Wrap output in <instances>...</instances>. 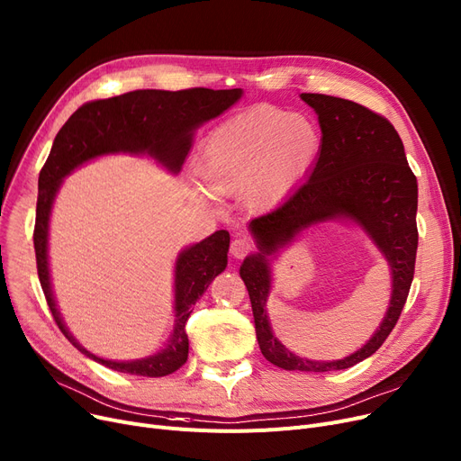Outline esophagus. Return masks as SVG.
<instances>
[{
	"label": "esophagus",
	"mask_w": 461,
	"mask_h": 461,
	"mask_svg": "<svg viewBox=\"0 0 461 461\" xmlns=\"http://www.w3.org/2000/svg\"><path fill=\"white\" fill-rule=\"evenodd\" d=\"M230 252L233 258L237 259H243L245 256H249L250 252H254V245L250 243V240L247 237H237L231 240V247H230Z\"/></svg>",
	"instance_id": "34e87169"
}]
</instances>
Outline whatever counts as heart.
I'll return each mask as SVG.
<instances>
[{"label":"heart","mask_w":461,"mask_h":461,"mask_svg":"<svg viewBox=\"0 0 461 461\" xmlns=\"http://www.w3.org/2000/svg\"><path fill=\"white\" fill-rule=\"evenodd\" d=\"M318 151L320 132L308 117L261 104L207 134L196 172L212 194L240 192L250 211H267L308 172Z\"/></svg>","instance_id":"b5f03b06"}]
</instances>
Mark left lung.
Wrapping results in <instances>:
<instances>
[{
	"instance_id": "1",
	"label": "left lung",
	"mask_w": 461,
	"mask_h": 461,
	"mask_svg": "<svg viewBox=\"0 0 461 461\" xmlns=\"http://www.w3.org/2000/svg\"><path fill=\"white\" fill-rule=\"evenodd\" d=\"M301 99L320 119L318 160L282 207L250 222L259 252L249 256L239 273L249 289L258 344L265 358L284 370H346L374 355L400 320L415 275L419 186L389 119L330 95L303 93ZM340 215L365 229L390 261L393 294L387 316L365 347L340 361L320 363L292 354L272 334L267 316L268 258L306 227Z\"/></svg>"
}]
</instances>
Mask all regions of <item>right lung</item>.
<instances>
[{
    "instance_id": "right-lung-1",
    "label": "right lung",
    "mask_w": 461,
    "mask_h": 461,
    "mask_svg": "<svg viewBox=\"0 0 461 461\" xmlns=\"http://www.w3.org/2000/svg\"><path fill=\"white\" fill-rule=\"evenodd\" d=\"M243 89L192 87L181 91L140 89L112 99L82 104L59 129L52 151L39 174L37 218L33 245L37 273L46 303L67 340L106 368L131 375L162 377L179 370L188 358L186 321L194 304L203 295L214 276L228 265L230 233L218 230L200 243L185 249L176 261V327L167 346L157 355L136 360H108L89 353L65 327L50 284L48 269V222L56 194L72 169L87 160L110 153L149 155L172 174L192 148L194 131L233 106Z\"/></svg>"
}]
</instances>
